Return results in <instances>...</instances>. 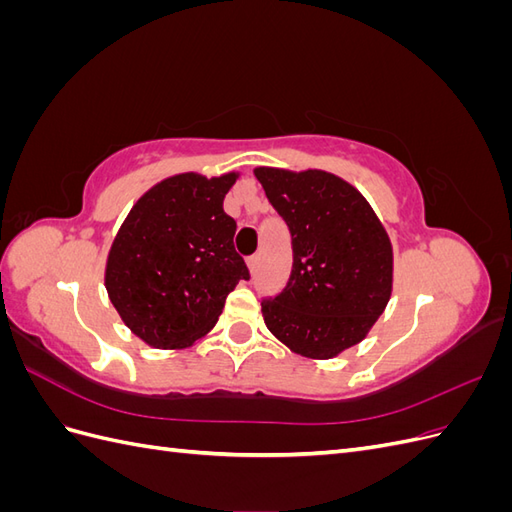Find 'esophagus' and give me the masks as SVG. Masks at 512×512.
Returning a JSON list of instances; mask_svg holds the SVG:
<instances>
[{
    "instance_id": "34e87169",
    "label": "esophagus",
    "mask_w": 512,
    "mask_h": 512,
    "mask_svg": "<svg viewBox=\"0 0 512 512\" xmlns=\"http://www.w3.org/2000/svg\"><path fill=\"white\" fill-rule=\"evenodd\" d=\"M258 267H260V256H258V254L247 258V269H250V273H256Z\"/></svg>"
}]
</instances>
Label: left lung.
<instances>
[{
    "mask_svg": "<svg viewBox=\"0 0 512 512\" xmlns=\"http://www.w3.org/2000/svg\"><path fill=\"white\" fill-rule=\"evenodd\" d=\"M292 232V273L262 301L267 329L290 352L327 361L367 337L393 294V245L367 198L320 168L256 166Z\"/></svg>",
    "mask_w": 512,
    "mask_h": 512,
    "instance_id": "left-lung-1",
    "label": "left lung"
}]
</instances>
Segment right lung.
Instances as JSON below:
<instances>
[{"label": "right lung", "instance_id": "1", "mask_svg": "<svg viewBox=\"0 0 512 512\" xmlns=\"http://www.w3.org/2000/svg\"><path fill=\"white\" fill-rule=\"evenodd\" d=\"M239 170L179 173L136 200L111 243L104 286L123 324L151 348L183 350L218 322L250 273L235 250L224 196Z\"/></svg>", "mask_w": 512, "mask_h": 512}]
</instances>
